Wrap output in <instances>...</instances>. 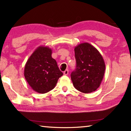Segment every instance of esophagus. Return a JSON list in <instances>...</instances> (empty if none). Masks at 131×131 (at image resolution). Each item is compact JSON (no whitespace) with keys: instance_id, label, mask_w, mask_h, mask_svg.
Segmentation results:
<instances>
[{"instance_id":"esophagus-1","label":"esophagus","mask_w":131,"mask_h":131,"mask_svg":"<svg viewBox=\"0 0 131 131\" xmlns=\"http://www.w3.org/2000/svg\"><path fill=\"white\" fill-rule=\"evenodd\" d=\"M63 74L65 75H68L69 74V70L68 69L65 70V71L63 72Z\"/></svg>"}]
</instances>
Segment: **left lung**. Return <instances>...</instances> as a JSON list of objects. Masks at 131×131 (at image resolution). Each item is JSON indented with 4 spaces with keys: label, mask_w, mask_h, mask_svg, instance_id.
I'll list each match as a JSON object with an SVG mask.
<instances>
[{
    "label": "left lung",
    "mask_w": 131,
    "mask_h": 131,
    "mask_svg": "<svg viewBox=\"0 0 131 131\" xmlns=\"http://www.w3.org/2000/svg\"><path fill=\"white\" fill-rule=\"evenodd\" d=\"M76 70L71 73L74 88L88 94L100 86L105 72V63L96 48L88 43L79 44L74 47Z\"/></svg>",
    "instance_id": "8db88e82"
}]
</instances>
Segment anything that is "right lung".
I'll use <instances>...</instances> for the list:
<instances>
[{
	"mask_svg": "<svg viewBox=\"0 0 131 131\" xmlns=\"http://www.w3.org/2000/svg\"><path fill=\"white\" fill-rule=\"evenodd\" d=\"M52 50L40 46L29 58L24 68V76L33 90L45 94L55 88L63 75L52 58Z\"/></svg>",
	"mask_w": 131,
	"mask_h": 131,
	"instance_id": "1",
	"label": "right lung"
}]
</instances>
